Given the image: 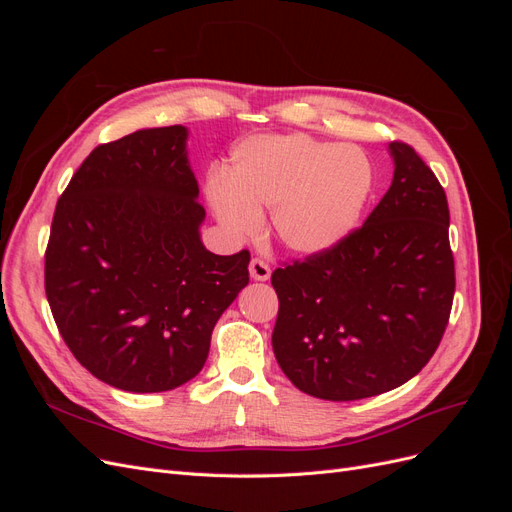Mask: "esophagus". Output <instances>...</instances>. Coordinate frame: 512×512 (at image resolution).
<instances>
[{
  "label": "esophagus",
  "instance_id": "esophagus-1",
  "mask_svg": "<svg viewBox=\"0 0 512 512\" xmlns=\"http://www.w3.org/2000/svg\"><path fill=\"white\" fill-rule=\"evenodd\" d=\"M250 275H252V280H256V282H267L269 277H271V269H269V265H267L265 260L252 258V262H250Z\"/></svg>",
  "mask_w": 512,
  "mask_h": 512
}]
</instances>
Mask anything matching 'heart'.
<instances>
[{
    "instance_id": "heart-1",
    "label": "heart",
    "mask_w": 512,
    "mask_h": 512,
    "mask_svg": "<svg viewBox=\"0 0 512 512\" xmlns=\"http://www.w3.org/2000/svg\"><path fill=\"white\" fill-rule=\"evenodd\" d=\"M361 149L305 134H258L232 149L226 173H211L207 200L232 237H254L271 211L275 237L294 254L333 250L359 226L374 192Z\"/></svg>"
}]
</instances>
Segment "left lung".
Segmentation results:
<instances>
[{
    "label": "left lung",
    "instance_id": "8db88e82",
    "mask_svg": "<svg viewBox=\"0 0 512 512\" xmlns=\"http://www.w3.org/2000/svg\"><path fill=\"white\" fill-rule=\"evenodd\" d=\"M391 188L333 250L275 269L273 352L299 391L354 401L397 389L440 346L455 294L448 203L406 143Z\"/></svg>",
    "mask_w": 512,
    "mask_h": 512
}]
</instances>
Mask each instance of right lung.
Instances as JSON below:
<instances>
[{"mask_svg":"<svg viewBox=\"0 0 512 512\" xmlns=\"http://www.w3.org/2000/svg\"><path fill=\"white\" fill-rule=\"evenodd\" d=\"M188 128L136 130L96 147L55 207L44 290L89 374L162 393L203 369L215 322L250 282V252H209Z\"/></svg>","mask_w":512,"mask_h":512,"instance_id":"add662e5","label":"right lung"}]
</instances>
